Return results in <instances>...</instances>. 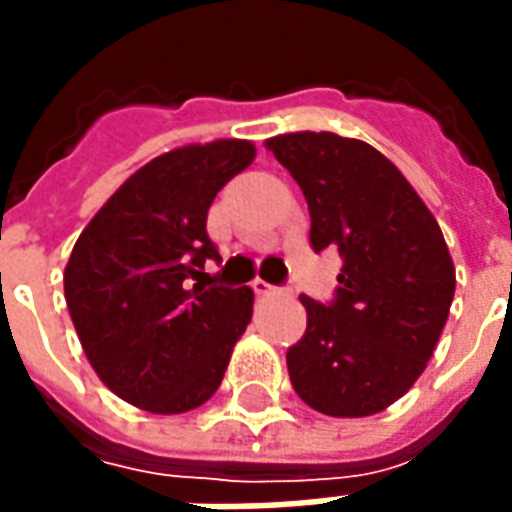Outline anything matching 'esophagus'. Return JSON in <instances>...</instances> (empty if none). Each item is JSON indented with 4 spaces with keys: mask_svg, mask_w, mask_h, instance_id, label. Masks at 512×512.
Returning a JSON list of instances; mask_svg holds the SVG:
<instances>
[{
    "mask_svg": "<svg viewBox=\"0 0 512 512\" xmlns=\"http://www.w3.org/2000/svg\"><path fill=\"white\" fill-rule=\"evenodd\" d=\"M252 290H255L257 296H271V293H277V288H274V285H268V282H263V279H255V282H252Z\"/></svg>",
    "mask_w": 512,
    "mask_h": 512,
    "instance_id": "1",
    "label": "esophagus"
}]
</instances>
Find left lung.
Returning <instances> with one entry per match:
<instances>
[{"label": "left lung", "mask_w": 512, "mask_h": 512, "mask_svg": "<svg viewBox=\"0 0 512 512\" xmlns=\"http://www.w3.org/2000/svg\"><path fill=\"white\" fill-rule=\"evenodd\" d=\"M266 145L304 191L312 249L343 257L332 301L301 296L307 332L288 348L290 384L329 417L384 411L422 376L450 315L455 268L444 235L367 142L301 131Z\"/></svg>", "instance_id": "8db88e82"}]
</instances>
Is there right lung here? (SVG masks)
Here are the masks:
<instances>
[{"instance_id": "right-lung-1", "label": "right lung", "mask_w": 512, "mask_h": 512, "mask_svg": "<svg viewBox=\"0 0 512 512\" xmlns=\"http://www.w3.org/2000/svg\"><path fill=\"white\" fill-rule=\"evenodd\" d=\"M252 158L244 139L169 150L136 169L73 246L71 321L98 378L131 406L180 414L222 384L255 296L211 285L205 263L222 257L205 222Z\"/></svg>"}]
</instances>
